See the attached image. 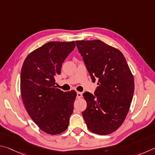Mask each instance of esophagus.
Wrapping results in <instances>:
<instances>
[{"label":"esophagus","mask_w":155,"mask_h":155,"mask_svg":"<svg viewBox=\"0 0 155 155\" xmlns=\"http://www.w3.org/2000/svg\"><path fill=\"white\" fill-rule=\"evenodd\" d=\"M82 97V93L80 92H77V98H81Z\"/></svg>","instance_id":"34e87169"}]
</instances>
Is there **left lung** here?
<instances>
[{
    "instance_id": "left-lung-1",
    "label": "left lung",
    "mask_w": 155,
    "mask_h": 155,
    "mask_svg": "<svg viewBox=\"0 0 155 155\" xmlns=\"http://www.w3.org/2000/svg\"><path fill=\"white\" fill-rule=\"evenodd\" d=\"M93 82L94 94H83L87 107L82 112L88 129L98 135L117 130L125 119L134 93V79L120 50L100 40L76 41Z\"/></svg>"
}]
</instances>
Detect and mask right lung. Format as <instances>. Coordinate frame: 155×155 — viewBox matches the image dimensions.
<instances>
[{"label":"right lung","mask_w":155,"mask_h":155,"mask_svg":"<svg viewBox=\"0 0 155 155\" xmlns=\"http://www.w3.org/2000/svg\"><path fill=\"white\" fill-rule=\"evenodd\" d=\"M75 47V41H50L29 54L21 70L20 91L27 112L43 131L59 134L67 129L76 92L56 88L55 77Z\"/></svg>","instance_id":"obj_1"}]
</instances>
